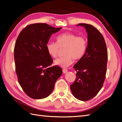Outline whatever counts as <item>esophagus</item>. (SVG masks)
<instances>
[{
    "instance_id": "obj_1",
    "label": "esophagus",
    "mask_w": 122,
    "mask_h": 122,
    "mask_svg": "<svg viewBox=\"0 0 122 122\" xmlns=\"http://www.w3.org/2000/svg\"><path fill=\"white\" fill-rule=\"evenodd\" d=\"M63 72L64 73H66L68 72V70L66 68H64V69H63Z\"/></svg>"
}]
</instances>
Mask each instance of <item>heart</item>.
<instances>
[{"label":"heart","mask_w":122,"mask_h":122,"mask_svg":"<svg viewBox=\"0 0 122 122\" xmlns=\"http://www.w3.org/2000/svg\"><path fill=\"white\" fill-rule=\"evenodd\" d=\"M56 43L47 42V52L52 58L57 57L59 49H65L64 57L57 59L54 64L59 67L66 68L72 64L73 59L78 60L84 56L87 48V41L84 37L77 36L72 32H67L58 35Z\"/></svg>","instance_id":"1"}]
</instances>
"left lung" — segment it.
Returning a JSON list of instances; mask_svg holds the SVG:
<instances>
[{"mask_svg": "<svg viewBox=\"0 0 122 122\" xmlns=\"http://www.w3.org/2000/svg\"><path fill=\"white\" fill-rule=\"evenodd\" d=\"M87 33V46L84 56L73 68L76 71L75 82L70 85L71 91L76 99L90 100L102 88L106 78L108 52L105 39L93 26L80 23Z\"/></svg>", "mask_w": 122, "mask_h": 122, "instance_id": "obj_1", "label": "left lung"}]
</instances>
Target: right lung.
I'll return each mask as SVG.
<instances>
[{"mask_svg": "<svg viewBox=\"0 0 122 122\" xmlns=\"http://www.w3.org/2000/svg\"><path fill=\"white\" fill-rule=\"evenodd\" d=\"M61 29L46 23L32 24L24 28L17 38L14 50L16 73L23 90L31 98L49 96L61 75V67H49L53 61L46 49L51 36Z\"/></svg>", "mask_w": 122, "mask_h": 122, "instance_id": "right-lung-1", "label": "right lung"}]
</instances>
